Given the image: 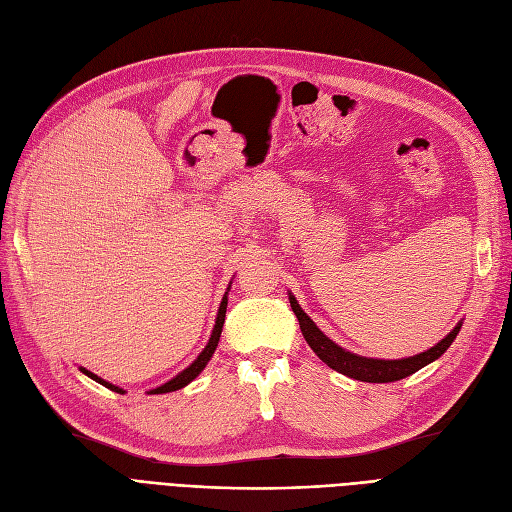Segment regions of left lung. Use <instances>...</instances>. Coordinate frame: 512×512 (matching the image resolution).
<instances>
[{
	"label": "left lung",
	"instance_id": "1",
	"mask_svg": "<svg viewBox=\"0 0 512 512\" xmlns=\"http://www.w3.org/2000/svg\"><path fill=\"white\" fill-rule=\"evenodd\" d=\"M289 302L295 317L300 321V329L308 346L317 353V357L325 361L332 370L364 383H393V381H400V378L415 374L417 370L432 364V361H436L444 351H447L461 329V323H457L453 327V332H449L436 346H432V349L425 353L412 355L406 359H372V357H361L351 351H344L342 346H338L334 340H329L321 332V329L315 325V321H312L300 308L298 300H295L291 293H289Z\"/></svg>",
	"mask_w": 512,
	"mask_h": 512
}]
</instances>
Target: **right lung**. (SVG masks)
I'll list each match as a JSON object with an SVG mask.
<instances>
[{"instance_id":"1","label":"right lung","mask_w":512,"mask_h":512,"mask_svg":"<svg viewBox=\"0 0 512 512\" xmlns=\"http://www.w3.org/2000/svg\"><path fill=\"white\" fill-rule=\"evenodd\" d=\"M225 310H227V293L223 295V302H221V306H219V312H217V321H214V327H212V334H210V340H208V344H206V349H204L200 355H197V359L193 361V364H191L189 368H185L183 372L176 374V376L172 378V381H168L166 385H161V387L153 389L151 393H170V391H178V389H183L185 385H189V383L193 381V378H197V374H200V372L206 368V364H208V361H210L212 353L217 351V346H219L221 329H223V323H225ZM80 372H82V374H87L89 378H93L95 383H100V385L108 387L110 391L125 393L121 387H117V385H112V383L104 381V378H100V376L93 374V372H89V370H85V368H80Z\"/></svg>"}]
</instances>
